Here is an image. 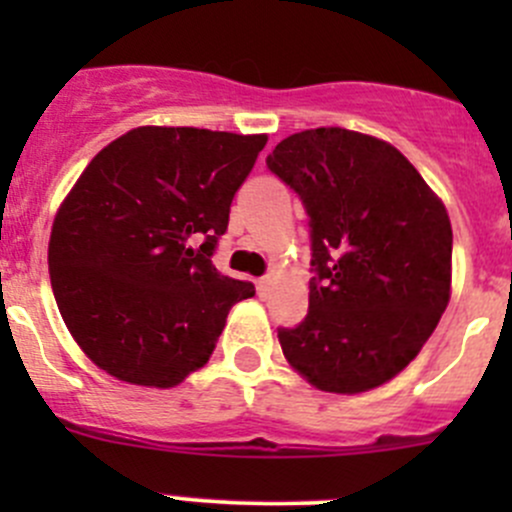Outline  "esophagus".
<instances>
[{
    "mask_svg": "<svg viewBox=\"0 0 512 512\" xmlns=\"http://www.w3.org/2000/svg\"><path fill=\"white\" fill-rule=\"evenodd\" d=\"M270 287H272L270 277H260V280H257V294H260V297H267V294H270Z\"/></svg>",
    "mask_w": 512,
    "mask_h": 512,
    "instance_id": "esophagus-1",
    "label": "esophagus"
}]
</instances>
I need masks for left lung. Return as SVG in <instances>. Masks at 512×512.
I'll return each instance as SVG.
<instances>
[{
    "mask_svg": "<svg viewBox=\"0 0 512 512\" xmlns=\"http://www.w3.org/2000/svg\"><path fill=\"white\" fill-rule=\"evenodd\" d=\"M267 165L307 208L317 272L304 322L277 332L282 354L329 394L386 384L451 299L446 205L399 148L339 126L287 136Z\"/></svg>",
    "mask_w": 512,
    "mask_h": 512,
    "instance_id": "obj_1",
    "label": "left lung"
}]
</instances>
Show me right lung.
Returning <instances> with one entry per match:
<instances>
[{
	"instance_id": "1",
	"label": "right lung",
	"mask_w": 512,
	"mask_h": 512,
	"mask_svg": "<svg viewBox=\"0 0 512 512\" xmlns=\"http://www.w3.org/2000/svg\"><path fill=\"white\" fill-rule=\"evenodd\" d=\"M265 133L138 126L98 151L56 210L49 275L74 342L113 379L178 386L208 364L250 282L213 255Z\"/></svg>"
}]
</instances>
